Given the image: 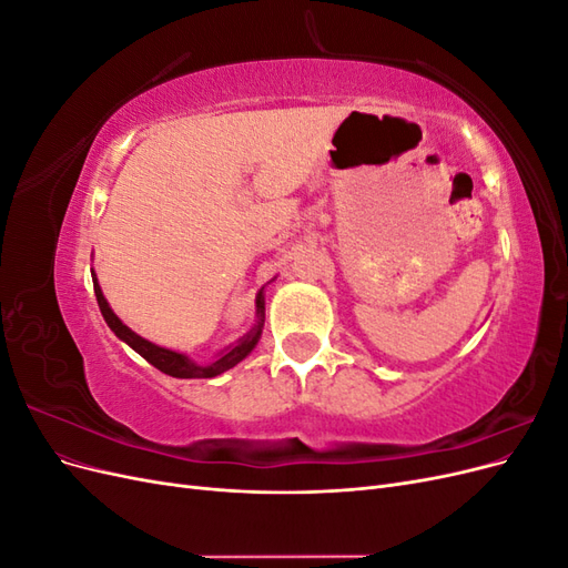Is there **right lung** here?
<instances>
[{"label":"right lung","mask_w":568,"mask_h":568,"mask_svg":"<svg viewBox=\"0 0 568 568\" xmlns=\"http://www.w3.org/2000/svg\"><path fill=\"white\" fill-rule=\"evenodd\" d=\"M92 282H94V296H97V303H99V311L101 315H104L106 324L111 326V332L120 338L125 341L128 346L132 351L140 353L146 363H151L156 369H161L163 374H170V376H178V379H211V376H217L222 372L232 369L234 365L242 363V359L255 348L257 338H261V332H263V322H265V296H263V288L257 291L255 296V315H257V322L253 329L239 338L236 343H232V346L222 353L215 363L211 365H196L189 359L184 353H175L170 348H161L156 346V343H151L146 338H142L140 334H134L130 326H125L123 322L118 320V315L111 311L109 301L104 298V294H101V286L97 282V274H92Z\"/></svg>","instance_id":"1"}]
</instances>
